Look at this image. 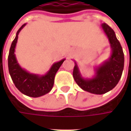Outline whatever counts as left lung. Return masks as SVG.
Returning a JSON list of instances; mask_svg holds the SVG:
<instances>
[{
  "instance_id": "8db88e82",
  "label": "left lung",
  "mask_w": 131,
  "mask_h": 131,
  "mask_svg": "<svg viewBox=\"0 0 131 131\" xmlns=\"http://www.w3.org/2000/svg\"><path fill=\"white\" fill-rule=\"evenodd\" d=\"M101 28L106 33L112 48V54L108 60L95 68L93 79H84L75 63L73 77L75 82L82 90L93 94L101 95L112 90L121 78L124 68V53L115 33L107 24L103 23Z\"/></svg>"
}]
</instances>
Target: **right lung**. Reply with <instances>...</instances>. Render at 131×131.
Returning <instances> with one entry per match:
<instances>
[{
    "mask_svg": "<svg viewBox=\"0 0 131 131\" xmlns=\"http://www.w3.org/2000/svg\"><path fill=\"white\" fill-rule=\"evenodd\" d=\"M25 25L26 24H24L18 30L16 37L11 45L8 57V71L13 82L21 93L30 97L37 98L50 92L52 89L55 74L64 62L65 59L58 63H54L49 71L43 76L29 73L21 68L17 63L14 51L17 42L18 34L25 26Z\"/></svg>",
    "mask_w": 131,
    "mask_h": 131,
    "instance_id": "1",
    "label": "right lung"
}]
</instances>
